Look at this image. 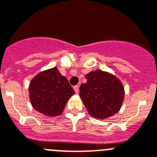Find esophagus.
<instances>
[{"label":"esophagus","instance_id":"obj_1","mask_svg":"<svg viewBox=\"0 0 157 157\" xmlns=\"http://www.w3.org/2000/svg\"><path fill=\"white\" fill-rule=\"evenodd\" d=\"M74 90H75V92L77 94H78L79 93V87L78 86H74Z\"/></svg>","mask_w":157,"mask_h":157}]
</instances>
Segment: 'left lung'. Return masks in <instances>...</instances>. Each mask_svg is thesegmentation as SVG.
I'll use <instances>...</instances> for the list:
<instances>
[{"instance_id":"obj_1","label":"left lung","mask_w":157,"mask_h":157,"mask_svg":"<svg viewBox=\"0 0 157 157\" xmlns=\"http://www.w3.org/2000/svg\"><path fill=\"white\" fill-rule=\"evenodd\" d=\"M87 81L80 87V97L92 117L99 119L116 114L122 105L125 91L116 77L101 70L90 72Z\"/></svg>"}]
</instances>
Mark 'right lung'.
<instances>
[{
  "instance_id": "add662e5",
  "label": "right lung",
  "mask_w": 157,
  "mask_h": 157,
  "mask_svg": "<svg viewBox=\"0 0 157 157\" xmlns=\"http://www.w3.org/2000/svg\"><path fill=\"white\" fill-rule=\"evenodd\" d=\"M29 91L32 107L51 117L61 115L67 102L75 94L68 80L56 67L37 74L31 80Z\"/></svg>"
}]
</instances>
